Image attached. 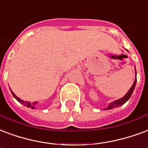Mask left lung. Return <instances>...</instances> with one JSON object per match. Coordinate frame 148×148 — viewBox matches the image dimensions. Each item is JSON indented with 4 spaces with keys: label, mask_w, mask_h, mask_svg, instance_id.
<instances>
[{
    "label": "left lung",
    "mask_w": 148,
    "mask_h": 148,
    "mask_svg": "<svg viewBox=\"0 0 148 148\" xmlns=\"http://www.w3.org/2000/svg\"><path fill=\"white\" fill-rule=\"evenodd\" d=\"M136 83V79L135 81H134L133 84H132V87L130 88L129 92L125 95V96H123V97L121 98V99H118V100H115V101L112 102L111 103L109 104V106H108V108H106L105 110H110V109H114V108H119V107H120V106H121V105L124 104L125 103L128 99H130V96H132V92H133V90H134V88H135Z\"/></svg>",
    "instance_id": "1"
}]
</instances>
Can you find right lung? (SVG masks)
<instances>
[{"label": "right lung", "instance_id": "1", "mask_svg": "<svg viewBox=\"0 0 148 148\" xmlns=\"http://www.w3.org/2000/svg\"><path fill=\"white\" fill-rule=\"evenodd\" d=\"M11 92H12V93L13 96L16 98L17 100H18L20 103H22L23 105H24V106H26V107H27V108H31V109H34V108H35V106H36V103H37V102H33V103H30V102H27V101H23V99H20L18 97H17V96L14 94V92H13L11 90Z\"/></svg>", "mask_w": 148, "mask_h": 148}]
</instances>
